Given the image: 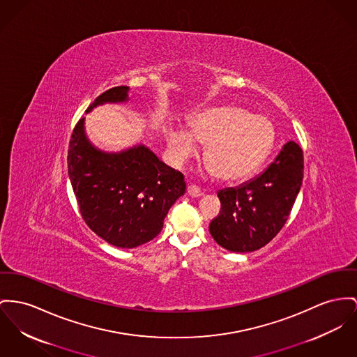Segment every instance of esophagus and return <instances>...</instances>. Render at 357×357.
Here are the masks:
<instances>
[{"mask_svg":"<svg viewBox=\"0 0 357 357\" xmlns=\"http://www.w3.org/2000/svg\"><path fill=\"white\" fill-rule=\"evenodd\" d=\"M188 195L192 197H199L202 195V190H200V187H197L195 184H190L188 185Z\"/></svg>","mask_w":357,"mask_h":357,"instance_id":"obj_1","label":"esophagus"}]
</instances>
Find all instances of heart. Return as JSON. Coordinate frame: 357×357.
<instances>
[{"label": "heart", "mask_w": 357, "mask_h": 357, "mask_svg": "<svg viewBox=\"0 0 357 357\" xmlns=\"http://www.w3.org/2000/svg\"><path fill=\"white\" fill-rule=\"evenodd\" d=\"M190 130L197 142L208 144L206 162L218 178L226 181L250 174L265 160L275 141V131L268 120L256 118L239 107L207 109L192 121ZM192 139L184 130L169 134L177 161L183 162L196 153Z\"/></svg>", "instance_id": "1"}]
</instances>
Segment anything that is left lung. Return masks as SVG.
Listing matches in <instances>:
<instances>
[{
    "label": "left lung",
    "mask_w": 357,
    "mask_h": 357,
    "mask_svg": "<svg viewBox=\"0 0 357 357\" xmlns=\"http://www.w3.org/2000/svg\"><path fill=\"white\" fill-rule=\"evenodd\" d=\"M303 180V151L285 143L276 160L256 178L218 192L220 211L210 223L215 241L231 252L265 246L284 226Z\"/></svg>",
    "instance_id": "1"
}]
</instances>
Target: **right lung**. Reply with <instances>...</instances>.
Masks as SVG:
<instances>
[{
  "label": "right lung",
  "mask_w": 357,
  "mask_h": 357,
  "mask_svg": "<svg viewBox=\"0 0 357 357\" xmlns=\"http://www.w3.org/2000/svg\"><path fill=\"white\" fill-rule=\"evenodd\" d=\"M128 86L98 96V104L127 100ZM68 167L79 213L98 237L118 248H137L157 237L173 203L184 195L183 173L167 167L144 146L118 154L95 149L85 137L84 119L73 130Z\"/></svg>",
  "instance_id": "right-lung-1"
}]
</instances>
